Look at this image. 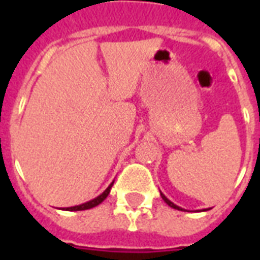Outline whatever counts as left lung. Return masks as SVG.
<instances>
[{
    "mask_svg": "<svg viewBox=\"0 0 260 260\" xmlns=\"http://www.w3.org/2000/svg\"><path fill=\"white\" fill-rule=\"evenodd\" d=\"M160 196H162L163 201L166 202V204H167V205H169V206H171V208H174V209H178V210H185V209H183V208H181V206L175 205V204H174V202H171L170 200H169V198H167L166 196H165V194H163V193H160ZM206 210H209V209H202V212H206ZM197 212H200V210H197Z\"/></svg>",
    "mask_w": 260,
    "mask_h": 260,
    "instance_id": "1",
    "label": "left lung"
}]
</instances>
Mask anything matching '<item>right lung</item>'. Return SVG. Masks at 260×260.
Here are the masks:
<instances>
[{"label":"right lung","mask_w":260,"mask_h":260,"mask_svg":"<svg viewBox=\"0 0 260 260\" xmlns=\"http://www.w3.org/2000/svg\"><path fill=\"white\" fill-rule=\"evenodd\" d=\"M114 182V181H113ZM113 182L110 183L108 187H106L104 191H102L98 197L93 198V200H90V201L85 202V204H81V205H77V206H70V208H63V210H86V209H91L94 206L100 205L106 197H108V194L110 193V189H112V186H113Z\"/></svg>","instance_id":"obj_1"}]
</instances>
